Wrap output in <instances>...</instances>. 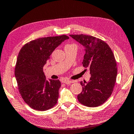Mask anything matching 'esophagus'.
Instances as JSON below:
<instances>
[{"label":"esophagus","mask_w":134,"mask_h":134,"mask_svg":"<svg viewBox=\"0 0 134 134\" xmlns=\"http://www.w3.org/2000/svg\"><path fill=\"white\" fill-rule=\"evenodd\" d=\"M63 82H64L65 84H71V83H73L74 81H71V80H65L63 81Z\"/></svg>","instance_id":"obj_1"}]
</instances>
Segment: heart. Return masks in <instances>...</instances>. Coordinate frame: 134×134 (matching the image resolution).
Segmentation results:
<instances>
[{
    "mask_svg": "<svg viewBox=\"0 0 134 134\" xmlns=\"http://www.w3.org/2000/svg\"><path fill=\"white\" fill-rule=\"evenodd\" d=\"M74 46V45H71V44H68V45H66L65 46Z\"/></svg>",
    "mask_w": 134,
    "mask_h": 134,
    "instance_id": "b5f03b06",
    "label": "heart"
}]
</instances>
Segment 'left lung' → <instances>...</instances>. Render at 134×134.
Segmentation results:
<instances>
[{
  "label": "left lung",
  "mask_w": 134,
  "mask_h": 134,
  "mask_svg": "<svg viewBox=\"0 0 134 134\" xmlns=\"http://www.w3.org/2000/svg\"><path fill=\"white\" fill-rule=\"evenodd\" d=\"M70 37L85 47L82 65L89 67L88 82L81 81L82 91L78 100L89 107H96L107 100L113 91L117 75L116 63L111 48L103 40L92 36L71 35Z\"/></svg>",
  "instance_id": "8db88e82"
}]
</instances>
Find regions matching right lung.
Wrapping results in <instances>:
<instances>
[{
  "instance_id": "obj_1",
  "label": "right lung",
  "mask_w": 134,
  "mask_h": 134,
  "mask_svg": "<svg viewBox=\"0 0 134 134\" xmlns=\"http://www.w3.org/2000/svg\"><path fill=\"white\" fill-rule=\"evenodd\" d=\"M66 35L39 38L26 43L19 53L14 74L19 91L25 103L37 111H46L57 103L59 80H47L43 67Z\"/></svg>"
}]
</instances>
